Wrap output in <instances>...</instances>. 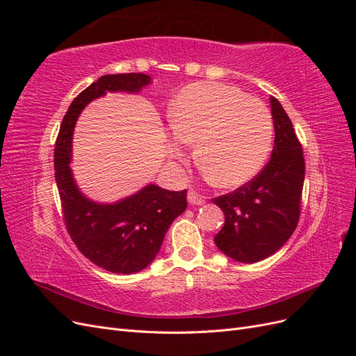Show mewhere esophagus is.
<instances>
[{
	"label": "esophagus",
	"mask_w": 356,
	"mask_h": 356,
	"mask_svg": "<svg viewBox=\"0 0 356 356\" xmlns=\"http://www.w3.org/2000/svg\"><path fill=\"white\" fill-rule=\"evenodd\" d=\"M187 199H188V203H191V204H203L204 202H207V197L200 196L199 193L193 191V190H190V191H188Z\"/></svg>",
	"instance_id": "esophagus-1"
}]
</instances>
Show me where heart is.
I'll return each mask as SVG.
<instances>
[{"mask_svg":"<svg viewBox=\"0 0 356 356\" xmlns=\"http://www.w3.org/2000/svg\"><path fill=\"white\" fill-rule=\"evenodd\" d=\"M175 138L169 154L182 159V144L196 145L204 177L217 187H236L254 178L272 152L273 118L267 106L242 90L218 83L182 89L170 108Z\"/></svg>","mask_w":356,"mask_h":356,"instance_id":"b5f03b06","label":"heart"}]
</instances>
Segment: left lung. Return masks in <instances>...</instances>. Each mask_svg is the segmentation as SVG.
Segmentation results:
<instances>
[{
	"instance_id": "left-lung-1",
	"label": "left lung",
	"mask_w": 356,
	"mask_h": 356,
	"mask_svg": "<svg viewBox=\"0 0 356 356\" xmlns=\"http://www.w3.org/2000/svg\"><path fill=\"white\" fill-rule=\"evenodd\" d=\"M275 147L263 170L229 195L212 199L224 212V227L213 241L239 263L275 254L294 233L305 182L303 148L281 102L270 98Z\"/></svg>"
}]
</instances>
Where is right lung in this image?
<instances>
[{
  "label": "right lung",
  "instance_id": "1",
  "mask_svg": "<svg viewBox=\"0 0 356 356\" xmlns=\"http://www.w3.org/2000/svg\"><path fill=\"white\" fill-rule=\"evenodd\" d=\"M149 83L152 77L141 72L104 75L71 102L56 139L55 178L67 230L86 258L111 273L141 272L154 260L169 225L187 208V190L148 184L115 203L88 199L70 166L74 126L84 106L106 92L138 93Z\"/></svg>",
  "mask_w": 356,
  "mask_h": 356
}]
</instances>
